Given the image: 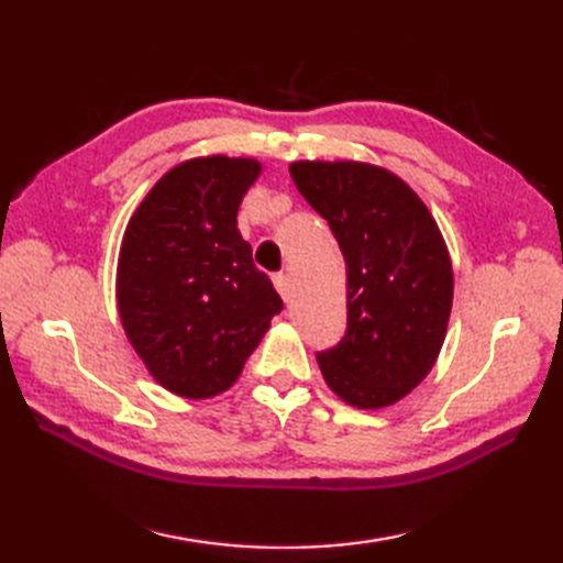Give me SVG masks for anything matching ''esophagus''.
I'll return each mask as SVG.
<instances>
[{"instance_id":"1","label":"esophagus","mask_w":563,"mask_h":563,"mask_svg":"<svg viewBox=\"0 0 563 563\" xmlns=\"http://www.w3.org/2000/svg\"><path fill=\"white\" fill-rule=\"evenodd\" d=\"M273 283H275V290L280 292V297L285 302H290V297H292V280H290V275L288 273H278L273 278Z\"/></svg>"}]
</instances>
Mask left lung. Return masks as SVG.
<instances>
[{
	"label": "left lung",
	"instance_id": "1",
	"mask_svg": "<svg viewBox=\"0 0 563 563\" xmlns=\"http://www.w3.org/2000/svg\"><path fill=\"white\" fill-rule=\"evenodd\" d=\"M297 190L345 258L349 329L319 353L327 385L355 409H385L421 385L445 341L454 275L413 188L367 162H292Z\"/></svg>",
	"mask_w": 563,
	"mask_h": 563
}]
</instances>
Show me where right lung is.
<instances>
[{
    "label": "right lung",
    "mask_w": 563,
    "mask_h": 563,
    "mask_svg": "<svg viewBox=\"0 0 563 563\" xmlns=\"http://www.w3.org/2000/svg\"><path fill=\"white\" fill-rule=\"evenodd\" d=\"M261 174L251 157H196L152 186L130 218L115 297L125 336L147 373L184 399L230 389L283 309L236 230Z\"/></svg>",
    "instance_id": "add662e5"
}]
</instances>
